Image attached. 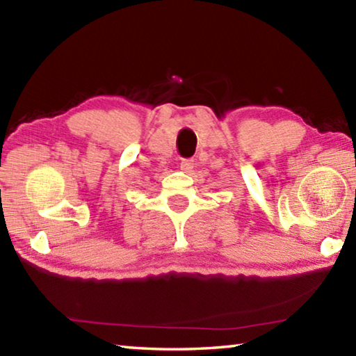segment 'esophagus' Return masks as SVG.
I'll return each mask as SVG.
<instances>
[{"mask_svg": "<svg viewBox=\"0 0 356 356\" xmlns=\"http://www.w3.org/2000/svg\"><path fill=\"white\" fill-rule=\"evenodd\" d=\"M193 166H195L193 160H182V161H180V170H182L184 172H190L193 170Z\"/></svg>", "mask_w": 356, "mask_h": 356, "instance_id": "34e87169", "label": "esophagus"}]
</instances>
